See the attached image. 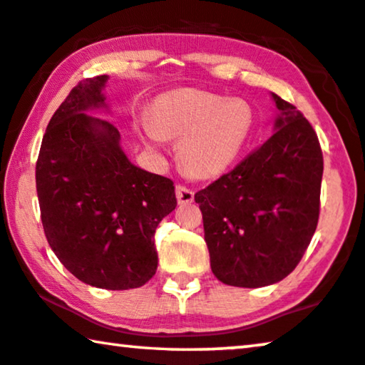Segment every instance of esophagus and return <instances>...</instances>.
<instances>
[{"instance_id":"34e87169","label":"esophagus","mask_w":365,"mask_h":365,"mask_svg":"<svg viewBox=\"0 0 365 365\" xmlns=\"http://www.w3.org/2000/svg\"><path fill=\"white\" fill-rule=\"evenodd\" d=\"M176 197L181 205L190 204L194 200V190L186 186H176Z\"/></svg>"}]
</instances>
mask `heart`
Segmentation results:
<instances>
[{"instance_id":"heart-1","label":"heart","mask_w":365,"mask_h":365,"mask_svg":"<svg viewBox=\"0 0 365 365\" xmlns=\"http://www.w3.org/2000/svg\"><path fill=\"white\" fill-rule=\"evenodd\" d=\"M255 110L245 99L194 91L168 93L140 119V137L150 148L179 140V160L189 175L210 179L225 173L253 132Z\"/></svg>"}]
</instances>
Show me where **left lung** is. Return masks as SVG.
<instances>
[{
    "label": "left lung",
    "mask_w": 365,
    "mask_h": 365,
    "mask_svg": "<svg viewBox=\"0 0 365 365\" xmlns=\"http://www.w3.org/2000/svg\"><path fill=\"white\" fill-rule=\"evenodd\" d=\"M271 138L194 195L204 220L210 267L220 282L266 287L299 264L317 230L323 155L295 106L271 93Z\"/></svg>",
    "instance_id": "obj_1"
}]
</instances>
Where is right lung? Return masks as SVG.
<instances>
[{"label": "right lung", "instance_id": "add662e5", "mask_svg": "<svg viewBox=\"0 0 365 365\" xmlns=\"http://www.w3.org/2000/svg\"><path fill=\"white\" fill-rule=\"evenodd\" d=\"M108 81H80L55 110L36 184L43 232L61 264L93 287L127 290L155 276V230L178 200L171 179L133 165L119 130L93 115L109 112Z\"/></svg>", "mask_w": 365, "mask_h": 365}]
</instances>
